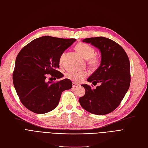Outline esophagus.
I'll use <instances>...</instances> for the list:
<instances>
[{"instance_id": "1", "label": "esophagus", "mask_w": 148, "mask_h": 148, "mask_svg": "<svg viewBox=\"0 0 148 148\" xmlns=\"http://www.w3.org/2000/svg\"><path fill=\"white\" fill-rule=\"evenodd\" d=\"M77 86H79V85L77 84H76V83H75V82H73V87H77Z\"/></svg>"}]
</instances>
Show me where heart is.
Masks as SVG:
<instances>
[{"label": "heart", "mask_w": 148, "mask_h": 148, "mask_svg": "<svg viewBox=\"0 0 148 148\" xmlns=\"http://www.w3.org/2000/svg\"><path fill=\"white\" fill-rule=\"evenodd\" d=\"M75 49L84 58L88 59V63L93 68H96L99 64V59L98 57L93 56L95 54V49L91 45L85 43H79L75 46ZM65 53L63 52L60 57L59 62L63 63ZM88 75L87 71H70L67 74V77L75 82H80L83 80Z\"/></svg>", "instance_id": "b5f03b06"}]
</instances>
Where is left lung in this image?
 I'll return each instance as SVG.
<instances>
[{"label": "left lung", "mask_w": 148, "mask_h": 148, "mask_svg": "<svg viewBox=\"0 0 148 148\" xmlns=\"http://www.w3.org/2000/svg\"><path fill=\"white\" fill-rule=\"evenodd\" d=\"M98 48L101 55V64L87 81L100 85L95 89L83 84L85 94L79 98L85 110L104 115L119 106L130 84V64L128 57L117 43L104 37L87 38L82 40Z\"/></svg>", "instance_id": "left-lung-1"}]
</instances>
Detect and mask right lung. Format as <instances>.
I'll return each mask as SVG.
<instances>
[{"mask_svg": "<svg viewBox=\"0 0 148 148\" xmlns=\"http://www.w3.org/2000/svg\"><path fill=\"white\" fill-rule=\"evenodd\" d=\"M76 40L43 36L33 40L18 54L13 73L14 87L21 102L36 114L49 112L58 106L62 92L72 88L68 79L46 82V74L55 79L64 75L57 69L64 51Z\"/></svg>", "mask_w": 148, "mask_h": 148, "instance_id": "right-lung-1", "label": "right lung"}]
</instances>
